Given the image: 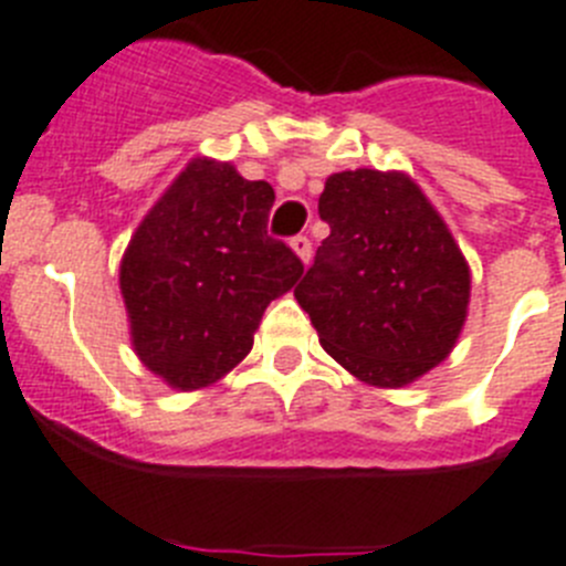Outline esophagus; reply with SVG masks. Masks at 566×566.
Listing matches in <instances>:
<instances>
[{
    "label": "esophagus",
    "instance_id": "esophagus-1",
    "mask_svg": "<svg viewBox=\"0 0 566 566\" xmlns=\"http://www.w3.org/2000/svg\"><path fill=\"white\" fill-rule=\"evenodd\" d=\"M290 248H293L295 256L302 259L304 264H310V259H313V242L307 237H293L290 239Z\"/></svg>",
    "mask_w": 566,
    "mask_h": 566
}]
</instances>
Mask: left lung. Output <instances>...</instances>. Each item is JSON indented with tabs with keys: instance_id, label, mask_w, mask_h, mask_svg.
Here are the masks:
<instances>
[{
	"instance_id": "8db88e82",
	"label": "left lung",
	"mask_w": 566,
	"mask_h": 566,
	"mask_svg": "<svg viewBox=\"0 0 566 566\" xmlns=\"http://www.w3.org/2000/svg\"><path fill=\"white\" fill-rule=\"evenodd\" d=\"M329 237L295 287L321 346L355 378L397 389L448 358L462 333L471 271L440 213L403 171L327 177Z\"/></svg>"
}]
</instances>
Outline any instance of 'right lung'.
Here are the masks:
<instances>
[{
    "mask_svg": "<svg viewBox=\"0 0 566 566\" xmlns=\"http://www.w3.org/2000/svg\"><path fill=\"white\" fill-rule=\"evenodd\" d=\"M271 182L195 157L137 226L120 262L132 346L171 389L211 386L251 353L273 298L304 273L268 237Z\"/></svg>",
    "mask_w": 566,
    "mask_h": 566,
    "instance_id": "obj_1",
    "label": "right lung"
}]
</instances>
